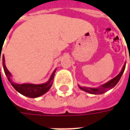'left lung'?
Masks as SVG:
<instances>
[{
	"mask_svg": "<svg viewBox=\"0 0 130 130\" xmlns=\"http://www.w3.org/2000/svg\"><path fill=\"white\" fill-rule=\"evenodd\" d=\"M125 65L126 62L123 65V68H122V70L120 72V73L118 74L117 76L114 77L113 79H111L110 81L108 82H106V84L102 85L100 86H99L98 88H88V87H85V86H79V87L80 89H82V90H84L86 93H90V94H94V95H100V94H103L106 91H108L110 89H111L113 88L117 84L118 82L120 81L121 76L123 75V72L125 71Z\"/></svg>",
	"mask_w": 130,
	"mask_h": 130,
	"instance_id": "obj_1",
	"label": "left lung"
}]
</instances>
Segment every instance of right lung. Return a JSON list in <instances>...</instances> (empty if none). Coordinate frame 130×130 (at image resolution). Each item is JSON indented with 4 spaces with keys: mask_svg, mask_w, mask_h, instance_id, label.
<instances>
[{
    "mask_svg": "<svg viewBox=\"0 0 130 130\" xmlns=\"http://www.w3.org/2000/svg\"><path fill=\"white\" fill-rule=\"evenodd\" d=\"M0 61H1V55H0ZM3 69L5 75L7 77L8 81L10 82L14 88L15 89L17 92L21 93V95L24 96H26L30 98H36L43 95L45 94L48 90L50 89L51 86L53 84V80H54L55 72L56 71V69L54 70L53 73L51 74L50 78L48 79V82H46L44 84H19L14 83L12 80V74L10 73L9 70H7L5 64V57L4 55H3Z\"/></svg>",
    "mask_w": 130,
    "mask_h": 130,
    "instance_id": "add662e5",
    "label": "right lung"
}]
</instances>
